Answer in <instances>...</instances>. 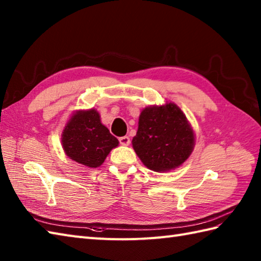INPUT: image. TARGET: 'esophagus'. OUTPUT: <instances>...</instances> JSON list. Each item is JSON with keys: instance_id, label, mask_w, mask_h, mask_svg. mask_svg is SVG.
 <instances>
[{"instance_id": "1", "label": "esophagus", "mask_w": 261, "mask_h": 261, "mask_svg": "<svg viewBox=\"0 0 261 261\" xmlns=\"http://www.w3.org/2000/svg\"><path fill=\"white\" fill-rule=\"evenodd\" d=\"M119 141H120V145H122V146H129L130 145V138L126 137V136L119 138Z\"/></svg>"}]
</instances>
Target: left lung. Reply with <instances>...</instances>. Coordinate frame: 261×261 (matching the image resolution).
Returning a JSON list of instances; mask_svg holds the SVG:
<instances>
[{
  "label": "left lung",
  "mask_w": 261,
  "mask_h": 261,
  "mask_svg": "<svg viewBox=\"0 0 261 261\" xmlns=\"http://www.w3.org/2000/svg\"><path fill=\"white\" fill-rule=\"evenodd\" d=\"M194 145L192 126L175 103L142 110L132 147L147 168L168 171L179 167L191 156Z\"/></svg>",
  "instance_id": "1"
}]
</instances>
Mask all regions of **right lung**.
I'll return each mask as SVG.
<instances>
[{
    "label": "right lung",
    "instance_id": "obj_1",
    "mask_svg": "<svg viewBox=\"0 0 261 261\" xmlns=\"http://www.w3.org/2000/svg\"><path fill=\"white\" fill-rule=\"evenodd\" d=\"M65 153L87 167L101 166L119 140L102 124L96 110L77 111L70 116L62 135Z\"/></svg>",
    "mask_w": 261,
    "mask_h": 261
}]
</instances>
